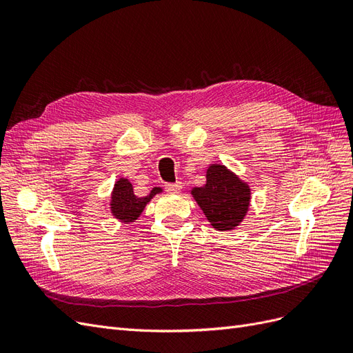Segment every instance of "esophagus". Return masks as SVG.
<instances>
[{
  "label": "esophagus",
  "instance_id": "1",
  "mask_svg": "<svg viewBox=\"0 0 353 353\" xmlns=\"http://www.w3.org/2000/svg\"><path fill=\"white\" fill-rule=\"evenodd\" d=\"M181 188H183V185H181V183H175V184H166V185H165V190L168 191V193H179Z\"/></svg>",
  "mask_w": 353,
  "mask_h": 353
}]
</instances>
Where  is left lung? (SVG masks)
<instances>
[{"instance_id":"left-lung-1","label":"left lung","mask_w":353,"mask_h":353,"mask_svg":"<svg viewBox=\"0 0 353 353\" xmlns=\"http://www.w3.org/2000/svg\"><path fill=\"white\" fill-rule=\"evenodd\" d=\"M191 194L213 228L230 231L248 215L252 193L250 187L227 166L213 163L206 170V184L194 187Z\"/></svg>"}]
</instances>
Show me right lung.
<instances>
[{
    "mask_svg": "<svg viewBox=\"0 0 353 353\" xmlns=\"http://www.w3.org/2000/svg\"><path fill=\"white\" fill-rule=\"evenodd\" d=\"M159 193H162V188L154 187L148 196L138 197L134 194V188L130 181L126 178H119L116 181L110 197L112 215L122 223L135 222L138 216L141 215L147 203Z\"/></svg>",
    "mask_w": 353,
    "mask_h": 353,
    "instance_id": "right-lung-1",
    "label": "right lung"
}]
</instances>
